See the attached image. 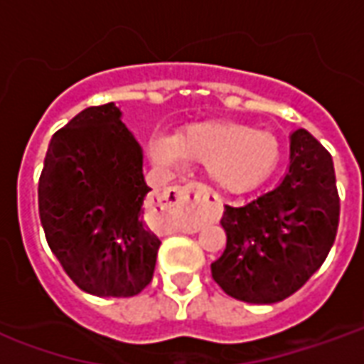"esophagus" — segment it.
Here are the masks:
<instances>
[{"instance_id":"1","label":"esophagus","mask_w":364,"mask_h":364,"mask_svg":"<svg viewBox=\"0 0 364 364\" xmlns=\"http://www.w3.org/2000/svg\"><path fill=\"white\" fill-rule=\"evenodd\" d=\"M206 195L205 191L200 189L197 183H185L179 187H171L167 189L166 197H164V205L166 208H175L181 213L195 216L205 210Z\"/></svg>"}]
</instances>
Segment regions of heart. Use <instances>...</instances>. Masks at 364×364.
<instances>
[{"instance_id": "obj_1", "label": "heart", "mask_w": 364, "mask_h": 364, "mask_svg": "<svg viewBox=\"0 0 364 364\" xmlns=\"http://www.w3.org/2000/svg\"><path fill=\"white\" fill-rule=\"evenodd\" d=\"M154 161L173 166L193 161L208 166L216 189L242 195L257 189L274 173L281 150L271 132L236 120L195 122L171 136L156 134L148 142Z\"/></svg>"}]
</instances>
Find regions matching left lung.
<instances>
[{
  "mask_svg": "<svg viewBox=\"0 0 364 364\" xmlns=\"http://www.w3.org/2000/svg\"><path fill=\"white\" fill-rule=\"evenodd\" d=\"M290 166L279 185L240 206H224L226 250L213 279L230 296L273 304L296 292L328 257L339 222L329 151L308 130L290 134Z\"/></svg>",
  "mask_w": 364,
  "mask_h": 364,
  "instance_id": "1",
  "label": "left lung"
}]
</instances>
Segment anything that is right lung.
Masks as SVG:
<instances>
[{"mask_svg":"<svg viewBox=\"0 0 364 364\" xmlns=\"http://www.w3.org/2000/svg\"><path fill=\"white\" fill-rule=\"evenodd\" d=\"M144 154L114 103L87 107L52 136L38 179L46 242L95 296H134L156 269L159 237L144 222Z\"/></svg>","mask_w":364,"mask_h":364,"instance_id":"add662e5","label":"right lung"}]
</instances>
